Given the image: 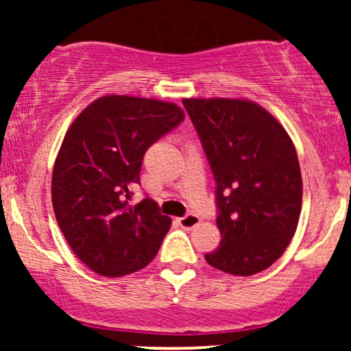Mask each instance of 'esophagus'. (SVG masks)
<instances>
[{
	"label": "esophagus",
	"instance_id": "obj_1",
	"mask_svg": "<svg viewBox=\"0 0 351 351\" xmlns=\"http://www.w3.org/2000/svg\"><path fill=\"white\" fill-rule=\"evenodd\" d=\"M199 223H201V219H199L198 216H195V215H188V216H184V217H178V224L183 229H193V228L198 226Z\"/></svg>",
	"mask_w": 351,
	"mask_h": 351
}]
</instances>
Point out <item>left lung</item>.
<instances>
[{
  "mask_svg": "<svg viewBox=\"0 0 351 351\" xmlns=\"http://www.w3.org/2000/svg\"><path fill=\"white\" fill-rule=\"evenodd\" d=\"M215 173L219 247L209 265L232 276L271 267L295 234L302 175L282 123L247 99H183Z\"/></svg>",
  "mask_w": 351,
  "mask_h": 351,
  "instance_id": "8db88e82",
  "label": "left lung"
}]
</instances>
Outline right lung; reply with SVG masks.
Here are the masks:
<instances>
[{
  "mask_svg": "<svg viewBox=\"0 0 351 351\" xmlns=\"http://www.w3.org/2000/svg\"><path fill=\"white\" fill-rule=\"evenodd\" d=\"M184 119L173 102L104 95L75 117L52 168V206L75 256L90 271L122 277L152 263L171 219L145 198L132 206L145 152Z\"/></svg>",
  "mask_w": 351,
  "mask_h": 351,
  "instance_id": "right-lung-1",
  "label": "right lung"
}]
</instances>
